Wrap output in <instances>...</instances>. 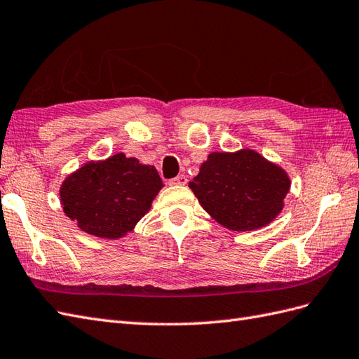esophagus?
Instances as JSON below:
<instances>
[{
    "mask_svg": "<svg viewBox=\"0 0 359 359\" xmlns=\"http://www.w3.org/2000/svg\"><path fill=\"white\" fill-rule=\"evenodd\" d=\"M187 182H188V179H187V176H183V174H179V176H176V177H172V179H170V185H187Z\"/></svg>",
    "mask_w": 359,
    "mask_h": 359,
    "instance_id": "obj_1",
    "label": "esophagus"
}]
</instances>
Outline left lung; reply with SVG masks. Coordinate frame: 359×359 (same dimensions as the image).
<instances>
[{
    "label": "left lung",
    "mask_w": 359,
    "mask_h": 359,
    "mask_svg": "<svg viewBox=\"0 0 359 359\" xmlns=\"http://www.w3.org/2000/svg\"><path fill=\"white\" fill-rule=\"evenodd\" d=\"M290 187L287 171L250 149L210 153L189 182L206 212L235 232L270 224L280 214Z\"/></svg>",
    "instance_id": "obj_1"
}]
</instances>
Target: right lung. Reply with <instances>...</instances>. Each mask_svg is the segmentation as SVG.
Instances as JSON below:
<instances>
[{
    "label": "right lung",
    "mask_w": 359,
    "mask_h": 359,
    "mask_svg": "<svg viewBox=\"0 0 359 359\" xmlns=\"http://www.w3.org/2000/svg\"><path fill=\"white\" fill-rule=\"evenodd\" d=\"M162 187L151 165L116 153L69 174L60 187V203L83 232L116 240L133 231Z\"/></svg>",
    "instance_id": "1"
}]
</instances>
